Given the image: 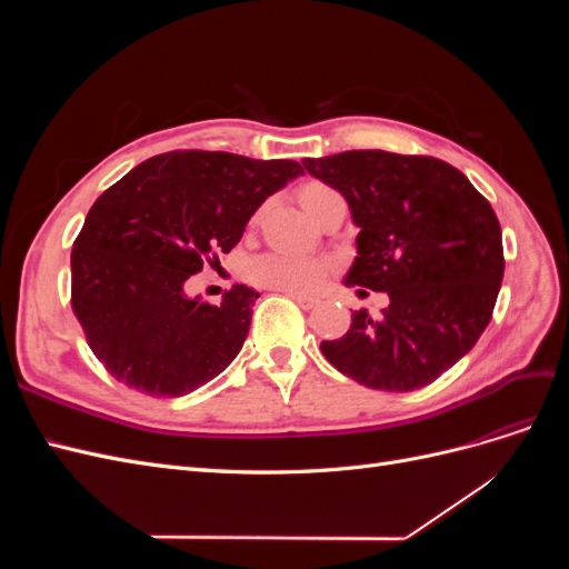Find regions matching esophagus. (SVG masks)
Masks as SVG:
<instances>
[{
    "instance_id": "esophagus-1",
    "label": "esophagus",
    "mask_w": 569,
    "mask_h": 569,
    "mask_svg": "<svg viewBox=\"0 0 569 569\" xmlns=\"http://www.w3.org/2000/svg\"><path fill=\"white\" fill-rule=\"evenodd\" d=\"M291 301H295L299 308H303V311H311V308H316L320 301L316 297H303V295H287Z\"/></svg>"
}]
</instances>
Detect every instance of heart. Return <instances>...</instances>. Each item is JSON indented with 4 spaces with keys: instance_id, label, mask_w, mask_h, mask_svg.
Masks as SVG:
<instances>
[{
    "instance_id": "heart-1",
    "label": "heart",
    "mask_w": 569,
    "mask_h": 569,
    "mask_svg": "<svg viewBox=\"0 0 569 569\" xmlns=\"http://www.w3.org/2000/svg\"><path fill=\"white\" fill-rule=\"evenodd\" d=\"M339 192L330 184L311 180L297 189V199L303 211L313 220L320 216L322 206L337 199ZM332 272V263L322 258H297L284 253H261L247 266V278L266 289L284 291V295H313Z\"/></svg>"
}]
</instances>
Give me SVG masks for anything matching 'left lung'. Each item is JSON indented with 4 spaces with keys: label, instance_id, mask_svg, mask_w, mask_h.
I'll use <instances>...</instances> for the list:
<instances>
[{
    "label": "left lung",
    "instance_id": "left-lung-1",
    "mask_svg": "<svg viewBox=\"0 0 569 569\" xmlns=\"http://www.w3.org/2000/svg\"><path fill=\"white\" fill-rule=\"evenodd\" d=\"M303 166L349 201L360 228L343 282L389 295L380 318L356 311L347 335L320 343L322 356L370 389L432 385L493 313L506 261L491 203L435 157L358 149Z\"/></svg>",
    "mask_w": 569,
    "mask_h": 569
}]
</instances>
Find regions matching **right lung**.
Returning <instances> with one entry per match:
<instances>
[{
    "label": "right lung",
    "mask_w": 569,
    "mask_h": 569,
    "mask_svg": "<svg viewBox=\"0 0 569 569\" xmlns=\"http://www.w3.org/2000/svg\"><path fill=\"white\" fill-rule=\"evenodd\" d=\"M297 161L178 149L132 168L101 194L71 251V306L113 380L176 399L226 370L249 335L258 291L234 284L218 306L184 297L218 263Z\"/></svg>",
    "instance_id": "obj_1"
}]
</instances>
